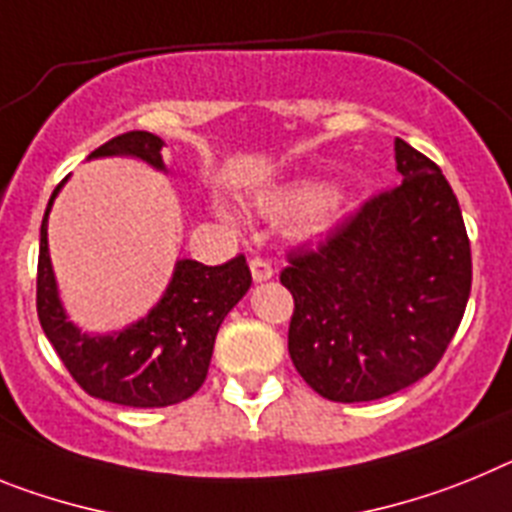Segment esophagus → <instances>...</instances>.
<instances>
[{
	"mask_svg": "<svg viewBox=\"0 0 512 512\" xmlns=\"http://www.w3.org/2000/svg\"><path fill=\"white\" fill-rule=\"evenodd\" d=\"M250 270H252V281L255 283H265L273 278V268H270L265 260H260V257L250 260Z\"/></svg>",
	"mask_w": 512,
	"mask_h": 512,
	"instance_id": "1",
	"label": "esophagus"
}]
</instances>
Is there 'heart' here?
<instances>
[{
  "instance_id": "obj_1",
  "label": "heart",
  "mask_w": 512,
  "mask_h": 512,
  "mask_svg": "<svg viewBox=\"0 0 512 512\" xmlns=\"http://www.w3.org/2000/svg\"><path fill=\"white\" fill-rule=\"evenodd\" d=\"M252 206L257 213L273 221L291 219L288 237L293 242H319V239L330 237L342 224L345 211H348V198L340 188H330L322 180H296L257 190L252 193ZM213 211L224 224H239L237 213L219 198L213 201Z\"/></svg>"
}]
</instances>
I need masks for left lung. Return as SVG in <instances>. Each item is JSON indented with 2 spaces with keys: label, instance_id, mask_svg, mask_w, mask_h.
<instances>
[{
  "label": "left lung",
  "instance_id": "8db88e82",
  "mask_svg": "<svg viewBox=\"0 0 512 512\" xmlns=\"http://www.w3.org/2000/svg\"><path fill=\"white\" fill-rule=\"evenodd\" d=\"M394 159L402 185L281 273L296 301L291 361L332 402H373L428 376L469 301V237L451 185L402 139Z\"/></svg>",
  "mask_w": 512,
  "mask_h": 512
}]
</instances>
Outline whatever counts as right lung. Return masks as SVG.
Instances as JSON below:
<instances>
[{
    "label": "right lung",
    "mask_w": 512,
    "mask_h": 512,
    "mask_svg": "<svg viewBox=\"0 0 512 512\" xmlns=\"http://www.w3.org/2000/svg\"><path fill=\"white\" fill-rule=\"evenodd\" d=\"M162 149L164 141L154 133L131 131L102 144L87 159H139L167 175ZM66 180L53 190L41 224L38 319L48 342L74 381L97 399L146 410L193 397L206 381L221 322L252 286L247 260L239 255L211 268L182 257L159 301L144 317L113 332L82 330L71 322L61 301L48 250V216Z\"/></svg>",
    "instance_id": "add662e5"
}]
</instances>
